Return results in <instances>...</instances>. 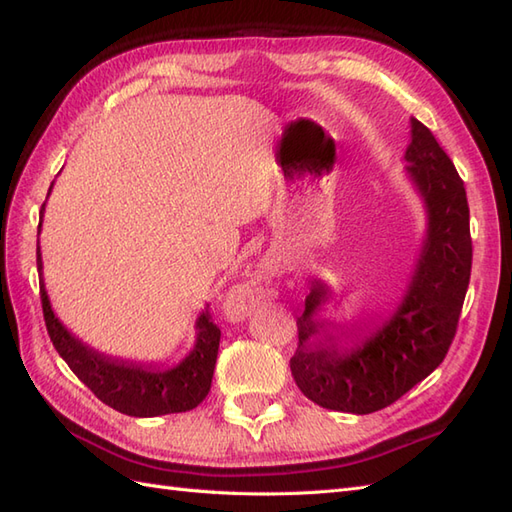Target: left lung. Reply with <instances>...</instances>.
<instances>
[{
  "instance_id": "8db88e82",
  "label": "left lung",
  "mask_w": 512,
  "mask_h": 512,
  "mask_svg": "<svg viewBox=\"0 0 512 512\" xmlns=\"http://www.w3.org/2000/svg\"><path fill=\"white\" fill-rule=\"evenodd\" d=\"M405 160L407 176L427 206L429 226L398 310L361 343L341 347L332 330L354 336V325L345 330L317 319L328 288L314 281L297 319L292 376L303 396L325 409L363 416L389 407L444 361L458 330L473 262L464 182L431 129L416 118Z\"/></svg>"
}]
</instances>
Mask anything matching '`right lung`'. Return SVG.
I'll return each mask as SVG.
<instances>
[{"mask_svg": "<svg viewBox=\"0 0 512 512\" xmlns=\"http://www.w3.org/2000/svg\"><path fill=\"white\" fill-rule=\"evenodd\" d=\"M41 268L43 264L37 246L41 308L50 341L54 350L59 352V356L76 374V378L83 385H88L96 398L103 400L112 409L125 413V416L134 418H154L165 416V413L191 411L206 398L213 380L217 347H220V328L211 321L209 310H202L198 323H195L198 339H195L193 350L176 367L165 369L160 365L118 361V358L94 352L92 347L83 345L63 328L61 321L52 312L46 286H43Z\"/></svg>", "mask_w": 512, "mask_h": 512, "instance_id": "obj_1", "label": "right lung"}]
</instances>
